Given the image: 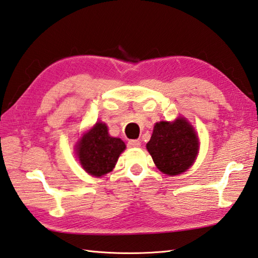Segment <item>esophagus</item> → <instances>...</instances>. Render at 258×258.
<instances>
[{
    "label": "esophagus",
    "mask_w": 258,
    "mask_h": 258,
    "mask_svg": "<svg viewBox=\"0 0 258 258\" xmlns=\"http://www.w3.org/2000/svg\"><path fill=\"white\" fill-rule=\"evenodd\" d=\"M127 145L130 147H140L141 146V142L139 140H132V141H128Z\"/></svg>",
    "instance_id": "1"
}]
</instances>
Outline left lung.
Instances as JSON below:
<instances>
[{"instance_id":"1","label":"left lung","mask_w":258,"mask_h":258,"mask_svg":"<svg viewBox=\"0 0 258 258\" xmlns=\"http://www.w3.org/2000/svg\"><path fill=\"white\" fill-rule=\"evenodd\" d=\"M199 136L184 117L173 122L155 124L152 138L146 144L156 167L166 175H178L193 165L199 154Z\"/></svg>"}]
</instances>
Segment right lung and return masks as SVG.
Here are the masks:
<instances>
[{"label": "right lung", "instance_id": "add662e5", "mask_svg": "<svg viewBox=\"0 0 258 258\" xmlns=\"http://www.w3.org/2000/svg\"><path fill=\"white\" fill-rule=\"evenodd\" d=\"M76 155L81 166L92 176L101 177L113 171L125 143L108 134L105 123L97 122L76 143Z\"/></svg>", "mask_w": 258, "mask_h": 258}]
</instances>
